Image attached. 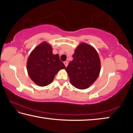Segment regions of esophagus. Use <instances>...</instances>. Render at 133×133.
<instances>
[{"label":"esophagus","instance_id":"esophagus-1","mask_svg":"<svg viewBox=\"0 0 133 133\" xmlns=\"http://www.w3.org/2000/svg\"><path fill=\"white\" fill-rule=\"evenodd\" d=\"M64 64L65 65V66L67 67V65H68V62H67V61H65V62H64Z\"/></svg>","mask_w":133,"mask_h":133}]
</instances>
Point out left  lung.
I'll return each mask as SVG.
<instances>
[{"label": "left lung", "mask_w": 133, "mask_h": 133, "mask_svg": "<svg viewBox=\"0 0 133 133\" xmlns=\"http://www.w3.org/2000/svg\"><path fill=\"white\" fill-rule=\"evenodd\" d=\"M73 58L66 69L70 82L77 89L89 88L100 74L101 63L98 53L90 45L81 43L75 50Z\"/></svg>", "instance_id": "8db88e82"}]
</instances>
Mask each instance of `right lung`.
<instances>
[{"mask_svg":"<svg viewBox=\"0 0 133 133\" xmlns=\"http://www.w3.org/2000/svg\"><path fill=\"white\" fill-rule=\"evenodd\" d=\"M52 47L46 42L38 45L31 51L27 62V70L31 80L39 86L53 82L58 71L66 69L57 54L53 55Z\"/></svg>","mask_w":133,"mask_h":133,"instance_id":"obj_1","label":"right lung"}]
</instances>
